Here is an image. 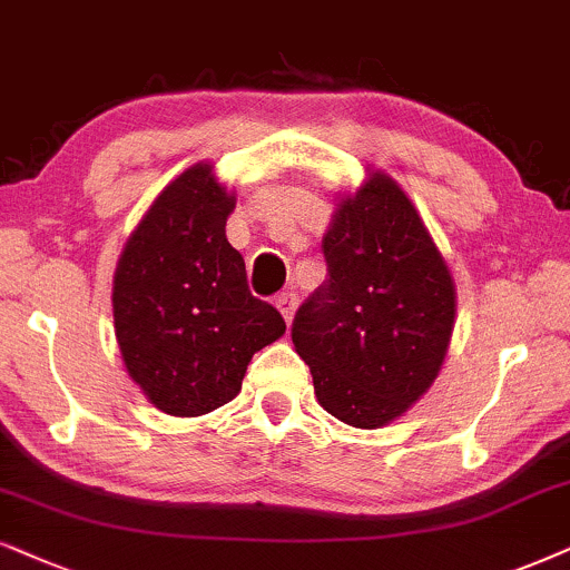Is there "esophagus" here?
<instances>
[{
	"mask_svg": "<svg viewBox=\"0 0 570 570\" xmlns=\"http://www.w3.org/2000/svg\"><path fill=\"white\" fill-rule=\"evenodd\" d=\"M297 305H299L297 294H292V292L281 294V297L276 299V307L281 309V315H284V321H286V323H292V321H294V313H297Z\"/></svg>",
	"mask_w": 570,
	"mask_h": 570,
	"instance_id": "obj_1",
	"label": "esophagus"
}]
</instances>
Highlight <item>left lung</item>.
Listing matches in <instances>:
<instances>
[{
    "label": "left lung",
    "instance_id": "left-lung-1",
    "mask_svg": "<svg viewBox=\"0 0 570 570\" xmlns=\"http://www.w3.org/2000/svg\"><path fill=\"white\" fill-rule=\"evenodd\" d=\"M328 281L297 309L292 342L321 407L355 429L397 421L434 384L455 328L450 265L384 170L338 194L323 236Z\"/></svg>",
    "mask_w": 570,
    "mask_h": 570
}]
</instances>
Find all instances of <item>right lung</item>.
Returning a JSON list of instances; mask_svg holds the SVG:
<instances>
[{"label":"right lung","mask_w":570,"mask_h":570,"mask_svg":"<svg viewBox=\"0 0 570 570\" xmlns=\"http://www.w3.org/2000/svg\"><path fill=\"white\" fill-rule=\"evenodd\" d=\"M236 194L213 163L178 173L128 236L112 276V321L128 376L149 405L197 417L232 402L257 350L286 323L247 286L226 239Z\"/></svg>","instance_id":"right-lung-1"}]
</instances>
